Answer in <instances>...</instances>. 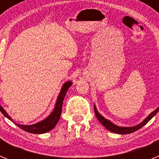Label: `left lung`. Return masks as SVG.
I'll return each instance as SVG.
<instances>
[{
  "label": "left lung",
  "instance_id": "8db88e82",
  "mask_svg": "<svg viewBox=\"0 0 159 159\" xmlns=\"http://www.w3.org/2000/svg\"><path fill=\"white\" fill-rule=\"evenodd\" d=\"M94 111H95V116H96V118L98 119V120L100 122L101 124H102L107 130H110V131L111 132H114V133H116V134H130V133H133V132L136 131V130H139V129L141 128V127H143L144 125L147 124V123L159 111V107H157L154 111L151 112V113L150 114L143 122H141L140 123L136 125V126H134V127H119V126L114 124V123H112V122H111L110 120L105 119L103 116H101L100 114L99 113V111H97V108L95 104H94Z\"/></svg>",
  "mask_w": 159,
  "mask_h": 159
}]
</instances>
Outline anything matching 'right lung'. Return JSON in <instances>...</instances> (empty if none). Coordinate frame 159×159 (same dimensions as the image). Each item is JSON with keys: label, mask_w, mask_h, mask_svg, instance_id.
<instances>
[{"label": "right lung", "mask_w": 159, "mask_h": 159, "mask_svg": "<svg viewBox=\"0 0 159 159\" xmlns=\"http://www.w3.org/2000/svg\"><path fill=\"white\" fill-rule=\"evenodd\" d=\"M72 82L71 80L67 81L63 84L61 90H60V93H59L58 97H57V102L55 104V107L52 113L45 118L44 119L41 120V121L38 122V123H34L32 125H23V124H18V123H15V124L19 127L20 128H21L22 130H25V131L29 132V133H32V134H44L46 132L50 131L52 130L57 123H58L59 119H60V116H61V111H62V105L63 102H64V96H65L66 93H67V90L71 86ZM0 111L1 113L4 115L6 118H8L9 120L13 122L12 118L8 116V114L7 113L6 111L1 107L0 104Z\"/></svg>", "instance_id": "1"}]
</instances>
